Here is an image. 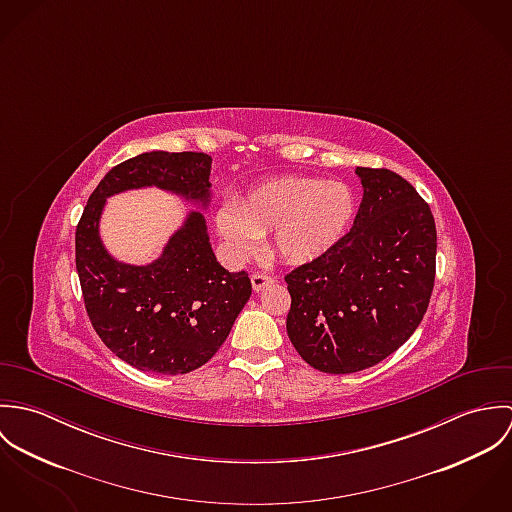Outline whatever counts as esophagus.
Here are the masks:
<instances>
[{"instance_id": "34e87169", "label": "esophagus", "mask_w": 512, "mask_h": 512, "mask_svg": "<svg viewBox=\"0 0 512 512\" xmlns=\"http://www.w3.org/2000/svg\"><path fill=\"white\" fill-rule=\"evenodd\" d=\"M250 280H252V288H254V292H262L266 286L274 284V278H272L270 274H264V272H254Z\"/></svg>"}]
</instances>
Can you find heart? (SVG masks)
<instances>
[{
    "label": "heart",
    "instance_id": "obj_1",
    "mask_svg": "<svg viewBox=\"0 0 512 512\" xmlns=\"http://www.w3.org/2000/svg\"><path fill=\"white\" fill-rule=\"evenodd\" d=\"M355 207L351 187L341 181L280 177L238 203L220 205L215 224L238 256L254 252L262 236L276 230V256L288 264H305L329 252L347 234Z\"/></svg>",
    "mask_w": 512,
    "mask_h": 512
}]
</instances>
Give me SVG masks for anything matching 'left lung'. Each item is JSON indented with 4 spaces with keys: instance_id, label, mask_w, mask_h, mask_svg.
I'll return each instance as SVG.
<instances>
[{
    "instance_id": "obj_1",
    "label": "left lung",
    "mask_w": 512,
    "mask_h": 512,
    "mask_svg": "<svg viewBox=\"0 0 512 512\" xmlns=\"http://www.w3.org/2000/svg\"><path fill=\"white\" fill-rule=\"evenodd\" d=\"M363 203L353 228L286 276L288 335L307 365L331 374L378 365L418 329L436 282L430 205L398 173L357 167Z\"/></svg>"
}]
</instances>
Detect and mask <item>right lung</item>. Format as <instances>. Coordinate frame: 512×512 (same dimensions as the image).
Here are the masks:
<instances>
[{
    "mask_svg": "<svg viewBox=\"0 0 512 512\" xmlns=\"http://www.w3.org/2000/svg\"><path fill=\"white\" fill-rule=\"evenodd\" d=\"M213 159L199 151H147L112 167L76 224V272L88 319L102 343L146 372L185 374L205 365L228 337L252 284L226 272L209 244L201 213H191L149 266L116 262L98 236L110 195L155 185L209 201Z\"/></svg>",
    "mask_w": 512,
    "mask_h": 512,
    "instance_id": "obj_1",
    "label": "right lung"
}]
</instances>
